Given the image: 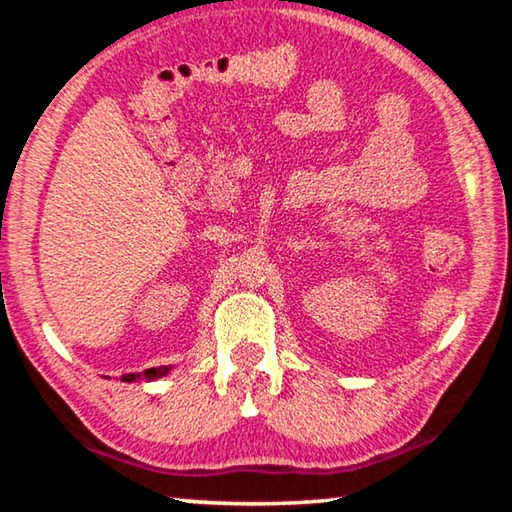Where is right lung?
<instances>
[{"instance_id":"add662e5","label":"right lung","mask_w":512,"mask_h":512,"mask_svg":"<svg viewBox=\"0 0 512 512\" xmlns=\"http://www.w3.org/2000/svg\"><path fill=\"white\" fill-rule=\"evenodd\" d=\"M171 372V366H160V368H149L144 372H128V375L121 377V381H140V379H146V381H153V379H160L164 375H169Z\"/></svg>"}]
</instances>
